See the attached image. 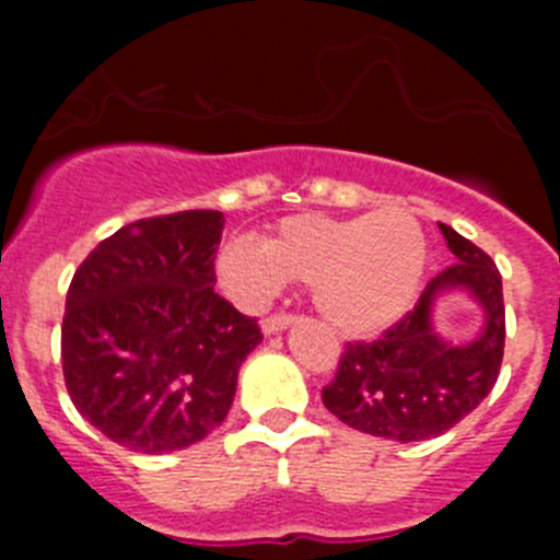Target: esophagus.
Here are the masks:
<instances>
[{
  "label": "esophagus",
  "mask_w": 560,
  "mask_h": 560,
  "mask_svg": "<svg viewBox=\"0 0 560 560\" xmlns=\"http://www.w3.org/2000/svg\"><path fill=\"white\" fill-rule=\"evenodd\" d=\"M294 323V314H285V311H277V314L266 316L264 323H260V328H264V334H277V330H285L289 325Z\"/></svg>",
  "instance_id": "34e87169"
}]
</instances>
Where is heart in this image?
<instances>
[{"mask_svg":"<svg viewBox=\"0 0 560 560\" xmlns=\"http://www.w3.org/2000/svg\"><path fill=\"white\" fill-rule=\"evenodd\" d=\"M427 260V232L412 212L381 210L353 219L289 215L264 244L246 235L226 241L215 266L241 308H264L291 277L311 285L316 311L339 334L368 336L412 305Z\"/></svg>","mask_w":560,"mask_h":560,"instance_id":"heart-1","label":"heart"}]
</instances>
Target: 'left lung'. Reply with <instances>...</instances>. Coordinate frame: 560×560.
<instances>
[{"mask_svg":"<svg viewBox=\"0 0 560 560\" xmlns=\"http://www.w3.org/2000/svg\"><path fill=\"white\" fill-rule=\"evenodd\" d=\"M454 264L429 280L412 311L373 341H348L323 404L341 423L375 438H440L479 407L504 355L502 275L468 237L440 224ZM446 288H468L486 311L471 346H448L431 330V305Z\"/></svg>","mask_w":560,"mask_h":560,"instance_id":"obj_1","label":"left lung"}]
</instances>
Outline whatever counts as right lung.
Wrapping results in <instances>:
<instances>
[{
  "label": "right lung",
  "instance_id": "obj_1",
  "mask_svg": "<svg viewBox=\"0 0 560 560\" xmlns=\"http://www.w3.org/2000/svg\"><path fill=\"white\" fill-rule=\"evenodd\" d=\"M224 215L182 210L126 224L67 291L61 364L78 412L128 452L165 454L226 418L237 368L264 334L215 294Z\"/></svg>",
  "mask_w": 560,
  "mask_h": 560
}]
</instances>
